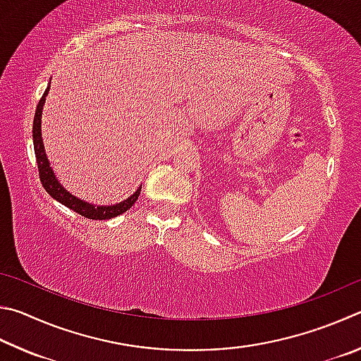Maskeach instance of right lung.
<instances>
[{"mask_svg":"<svg viewBox=\"0 0 361 361\" xmlns=\"http://www.w3.org/2000/svg\"><path fill=\"white\" fill-rule=\"evenodd\" d=\"M47 92H49V87H47V90L44 92L42 98L39 99V103H37V106H36V114H35V120H33V144H35V154H36V161H37V171H39V179H41L42 187L46 188V192L54 200H56L61 204H65L66 207L73 209L74 212L80 214V216L85 219L107 220V219L120 216V214H123L125 211H128L130 207L136 203L139 193H141V187H139L128 200H125L118 204L93 206V204L85 203V201L73 197L71 193L66 192L65 188L60 185L59 179H56L52 168H50V164H49L46 152H44L42 137H41V114H42L44 101H46V97H47Z\"/></svg>","mask_w":361,"mask_h":361,"instance_id":"add662e5","label":"right lung"}]
</instances>
